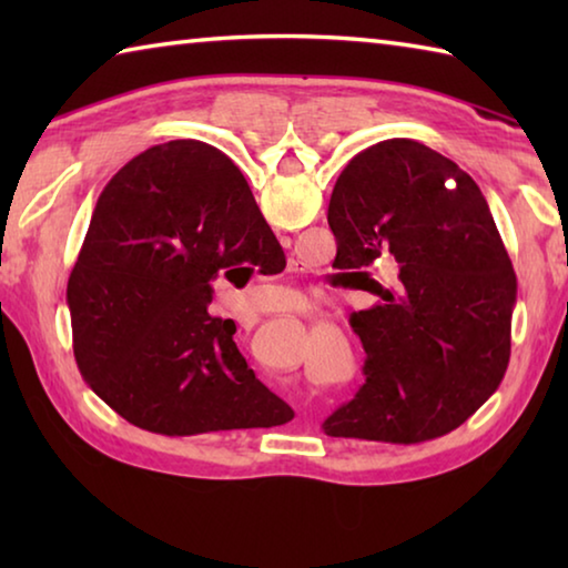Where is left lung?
I'll return each mask as SVG.
<instances>
[{"instance_id": "obj_1", "label": "left lung", "mask_w": 568, "mask_h": 568, "mask_svg": "<svg viewBox=\"0 0 568 568\" xmlns=\"http://www.w3.org/2000/svg\"><path fill=\"white\" fill-rule=\"evenodd\" d=\"M328 225L343 267L378 305L353 313L365 383L323 423L335 438L420 444L484 406L511 355L516 273L486 197L454 160L383 140L335 182ZM396 262L383 288L369 271Z\"/></svg>"}]
</instances>
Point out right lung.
I'll use <instances>...</instances> for the list:
<instances>
[{"mask_svg": "<svg viewBox=\"0 0 568 568\" xmlns=\"http://www.w3.org/2000/svg\"><path fill=\"white\" fill-rule=\"evenodd\" d=\"M281 255L233 160L197 140L145 150L102 190L67 285L82 378L152 434L283 426L293 408L207 313L220 273Z\"/></svg>", "mask_w": 568, "mask_h": 568, "instance_id": "1", "label": "right lung"}]
</instances>
